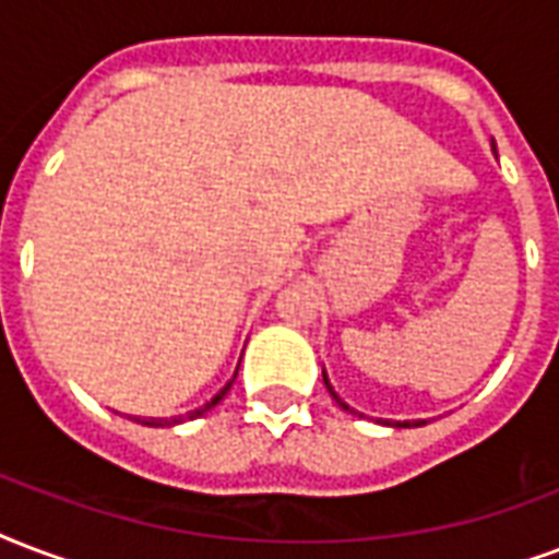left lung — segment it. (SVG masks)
I'll return each mask as SVG.
<instances>
[{"label": "left lung", "instance_id": "obj_1", "mask_svg": "<svg viewBox=\"0 0 559 559\" xmlns=\"http://www.w3.org/2000/svg\"><path fill=\"white\" fill-rule=\"evenodd\" d=\"M322 381H325V386H328V393L334 395V402L340 404V407H343V411H352V407H348L346 402H343V399H340V395L334 393V386H331V381H328V374L322 372ZM355 413V411H352ZM386 425H395V428H419V425H425V419H419V421H386Z\"/></svg>", "mask_w": 559, "mask_h": 559}]
</instances>
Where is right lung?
<instances>
[{
    "label": "right lung",
    "mask_w": 559,
    "mask_h": 559,
    "mask_svg": "<svg viewBox=\"0 0 559 559\" xmlns=\"http://www.w3.org/2000/svg\"><path fill=\"white\" fill-rule=\"evenodd\" d=\"M234 378H237V372H234ZM234 378H231V381H228V383H225L223 390H219V393L213 395L211 402L204 404V407H199V411H193V413H187V419H195V416H202V413H207V411H211V407H216V404L223 402V399H225V393H228V390H231ZM176 421H178V419H176ZM146 425H166V419H148Z\"/></svg>",
    "instance_id": "right-lung-1"
}]
</instances>
